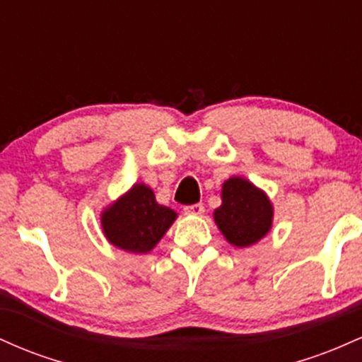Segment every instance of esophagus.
Returning <instances> with one entry per match:
<instances>
[{"mask_svg":"<svg viewBox=\"0 0 362 362\" xmlns=\"http://www.w3.org/2000/svg\"><path fill=\"white\" fill-rule=\"evenodd\" d=\"M184 213L190 214V216H201L204 214V206L202 204H192V206H185Z\"/></svg>","mask_w":362,"mask_h":362,"instance_id":"1","label":"esophagus"}]
</instances>
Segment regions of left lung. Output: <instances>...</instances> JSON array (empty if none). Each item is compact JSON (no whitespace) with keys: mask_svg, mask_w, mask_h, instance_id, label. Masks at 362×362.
Masks as SVG:
<instances>
[{"mask_svg":"<svg viewBox=\"0 0 362 362\" xmlns=\"http://www.w3.org/2000/svg\"><path fill=\"white\" fill-rule=\"evenodd\" d=\"M223 204L214 211L219 231L235 247H250L271 231L274 207L264 190L242 177L223 184Z\"/></svg>","mask_w":362,"mask_h":362,"instance_id":"1","label":"left lung"}]
</instances>
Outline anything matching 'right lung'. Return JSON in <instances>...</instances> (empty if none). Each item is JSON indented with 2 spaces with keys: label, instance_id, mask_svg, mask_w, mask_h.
<instances>
[{
  "label": "right lung",
  "instance_id": "right-lung-1",
  "mask_svg": "<svg viewBox=\"0 0 362 362\" xmlns=\"http://www.w3.org/2000/svg\"><path fill=\"white\" fill-rule=\"evenodd\" d=\"M177 219V213L158 204L155 192L144 184H134L102 213L103 235L114 247L131 253H148L163 238Z\"/></svg>",
  "mask_w": 362,
  "mask_h": 362
}]
</instances>
